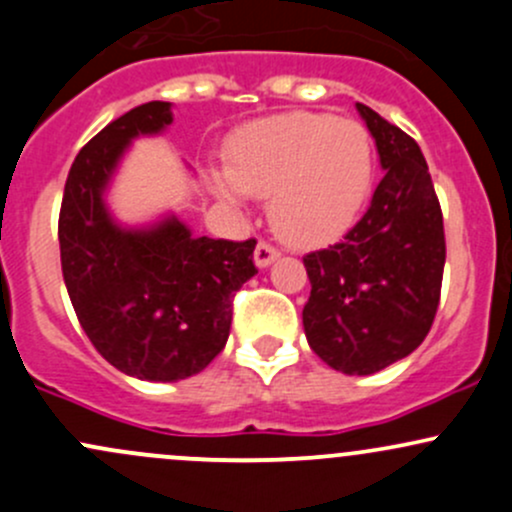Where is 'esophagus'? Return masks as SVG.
<instances>
[{
	"instance_id": "obj_1",
	"label": "esophagus",
	"mask_w": 512,
	"mask_h": 512,
	"mask_svg": "<svg viewBox=\"0 0 512 512\" xmlns=\"http://www.w3.org/2000/svg\"><path fill=\"white\" fill-rule=\"evenodd\" d=\"M277 257H279V250L272 245V242L262 240L260 245H257V250H255V262H257V267L272 265V262L277 260Z\"/></svg>"
}]
</instances>
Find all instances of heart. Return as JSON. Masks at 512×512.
I'll return each instance as SVG.
<instances>
[{
  "label": "heart",
  "instance_id": "obj_1",
  "mask_svg": "<svg viewBox=\"0 0 512 512\" xmlns=\"http://www.w3.org/2000/svg\"><path fill=\"white\" fill-rule=\"evenodd\" d=\"M373 181V142L360 122L292 112L240 129L228 144V176L215 191L228 201L270 198V220L289 242L309 245L343 233Z\"/></svg>",
  "mask_w": 512,
  "mask_h": 512
}]
</instances>
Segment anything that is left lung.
I'll return each instance as SVG.
<instances>
[{"mask_svg": "<svg viewBox=\"0 0 512 512\" xmlns=\"http://www.w3.org/2000/svg\"><path fill=\"white\" fill-rule=\"evenodd\" d=\"M385 176L363 218L326 250L304 255L311 294L304 331L333 370L370 375L410 355L437 316L446 240L422 149L360 105Z\"/></svg>", "mask_w": 512, "mask_h": 512, "instance_id": "left-lung-1", "label": "left lung"}]
</instances>
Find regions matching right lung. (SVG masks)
Instances as JSON below:
<instances>
[{"label":"right lung","instance_id":"obj_1","mask_svg":"<svg viewBox=\"0 0 512 512\" xmlns=\"http://www.w3.org/2000/svg\"><path fill=\"white\" fill-rule=\"evenodd\" d=\"M171 125L169 102H144L78 152L58 215L61 270L85 336L122 373L176 383L225 348L235 292L257 272V240L196 238L176 218L125 230L102 191L127 144Z\"/></svg>","mask_w":512,"mask_h":512}]
</instances>
